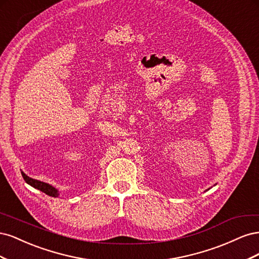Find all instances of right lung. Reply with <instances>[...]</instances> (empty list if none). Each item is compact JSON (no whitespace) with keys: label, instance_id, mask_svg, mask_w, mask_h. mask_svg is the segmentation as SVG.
<instances>
[{"label":"right lung","instance_id":"1","mask_svg":"<svg viewBox=\"0 0 259 259\" xmlns=\"http://www.w3.org/2000/svg\"><path fill=\"white\" fill-rule=\"evenodd\" d=\"M21 175H22L23 179H25V182L28 185H30L31 187H33V188H35V189L46 193L48 195H50V197H54V198L59 197L58 189H56V188L53 187L52 185L40 182V180H36L33 178H30L29 176H27L25 173H23L22 170H21Z\"/></svg>","mask_w":259,"mask_h":259}]
</instances>
